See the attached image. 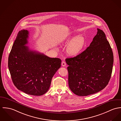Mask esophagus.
I'll return each mask as SVG.
<instances>
[{
	"instance_id": "obj_1",
	"label": "esophagus",
	"mask_w": 121,
	"mask_h": 121,
	"mask_svg": "<svg viewBox=\"0 0 121 121\" xmlns=\"http://www.w3.org/2000/svg\"><path fill=\"white\" fill-rule=\"evenodd\" d=\"M66 63L65 61H63L62 62V66L65 67V66H66Z\"/></svg>"
}]
</instances>
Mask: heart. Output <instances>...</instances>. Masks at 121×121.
Segmentation results:
<instances>
[{"label":"heart","mask_w":121,"mask_h":121,"mask_svg":"<svg viewBox=\"0 0 121 121\" xmlns=\"http://www.w3.org/2000/svg\"><path fill=\"white\" fill-rule=\"evenodd\" d=\"M69 41L66 48V52L69 56L73 57L80 53L86 44L85 39L82 36H73L64 43L67 44Z\"/></svg>","instance_id":"1"}]
</instances>
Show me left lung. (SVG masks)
<instances>
[{
  "label": "left lung",
  "instance_id": "1",
  "mask_svg": "<svg viewBox=\"0 0 121 121\" xmlns=\"http://www.w3.org/2000/svg\"><path fill=\"white\" fill-rule=\"evenodd\" d=\"M96 35L87 49L76 56L68 58V83L70 90L79 96H87L103 90L110 79L113 53L104 32Z\"/></svg>",
  "mask_w": 121,
  "mask_h": 121
}]
</instances>
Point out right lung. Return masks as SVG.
Wrapping results in <instances>:
<instances>
[{
  "mask_svg": "<svg viewBox=\"0 0 121 121\" xmlns=\"http://www.w3.org/2000/svg\"><path fill=\"white\" fill-rule=\"evenodd\" d=\"M29 31H19L8 57V68L17 88L26 94L41 95L49 90L61 60L30 50Z\"/></svg>",
  "mask_w": 121,
  "mask_h": 121,
  "instance_id": "obj_1",
  "label": "right lung"
}]
</instances>
